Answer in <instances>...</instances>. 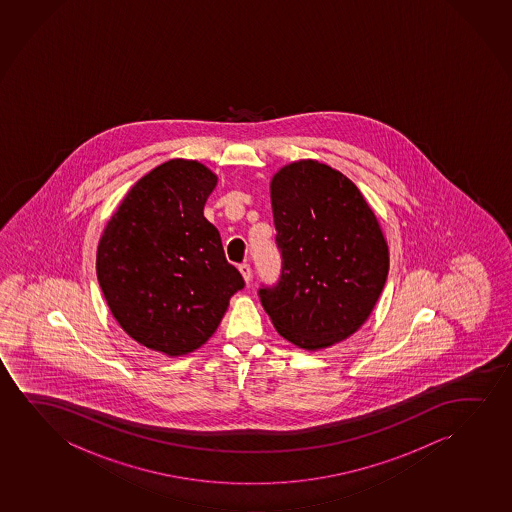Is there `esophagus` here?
<instances>
[{
    "instance_id": "obj_1",
    "label": "esophagus",
    "mask_w": 512,
    "mask_h": 512,
    "mask_svg": "<svg viewBox=\"0 0 512 512\" xmlns=\"http://www.w3.org/2000/svg\"><path fill=\"white\" fill-rule=\"evenodd\" d=\"M239 273L243 274L246 283H250V280H252V267H250L248 262H243V264L239 266Z\"/></svg>"
}]
</instances>
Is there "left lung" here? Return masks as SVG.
Masks as SVG:
<instances>
[{
	"instance_id": "1",
	"label": "left lung",
	"mask_w": 512,
	"mask_h": 512,
	"mask_svg": "<svg viewBox=\"0 0 512 512\" xmlns=\"http://www.w3.org/2000/svg\"><path fill=\"white\" fill-rule=\"evenodd\" d=\"M280 278L259 297L281 336L304 350L350 337L371 315L388 276V246L357 185L318 161L271 182Z\"/></svg>"
}]
</instances>
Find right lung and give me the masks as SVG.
Listing matches in <instances>:
<instances>
[{"label":"right lung","instance_id":"obj_1","mask_svg":"<svg viewBox=\"0 0 512 512\" xmlns=\"http://www.w3.org/2000/svg\"><path fill=\"white\" fill-rule=\"evenodd\" d=\"M215 185L199 162H164L127 192L99 241V287L115 320L169 357L206 343L245 287L203 215Z\"/></svg>","mask_w":512,"mask_h":512}]
</instances>
